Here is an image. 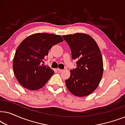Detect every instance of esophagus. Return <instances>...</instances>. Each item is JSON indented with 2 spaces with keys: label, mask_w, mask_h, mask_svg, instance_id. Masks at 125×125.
Segmentation results:
<instances>
[{
  "label": "esophagus",
  "mask_w": 125,
  "mask_h": 125,
  "mask_svg": "<svg viewBox=\"0 0 125 125\" xmlns=\"http://www.w3.org/2000/svg\"><path fill=\"white\" fill-rule=\"evenodd\" d=\"M57 71L59 72H62L64 70L63 69H59V68H57Z\"/></svg>",
  "instance_id": "esophagus-1"
}]
</instances>
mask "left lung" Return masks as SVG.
Here are the masks:
<instances>
[{
	"mask_svg": "<svg viewBox=\"0 0 125 125\" xmlns=\"http://www.w3.org/2000/svg\"><path fill=\"white\" fill-rule=\"evenodd\" d=\"M69 45L77 68L65 80L66 88L73 95L85 97L96 89L103 75V60L95 41L85 33L62 36Z\"/></svg>",
	"mask_w": 125,
	"mask_h": 125,
	"instance_id": "8db88e82",
	"label": "left lung"
}]
</instances>
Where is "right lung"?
I'll return each instance as SVG.
<instances>
[{"mask_svg":"<svg viewBox=\"0 0 125 125\" xmlns=\"http://www.w3.org/2000/svg\"><path fill=\"white\" fill-rule=\"evenodd\" d=\"M63 42L60 35L37 33L29 36L18 46L13 60V69L19 83L30 90L43 87L54 74L44 66L45 58L53 46Z\"/></svg>","mask_w":125,"mask_h":125,"instance_id":"right-lung-1","label":"right lung"}]
</instances>
